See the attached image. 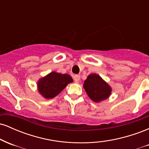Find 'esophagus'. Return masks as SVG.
Segmentation results:
<instances>
[{"mask_svg": "<svg viewBox=\"0 0 149 149\" xmlns=\"http://www.w3.org/2000/svg\"><path fill=\"white\" fill-rule=\"evenodd\" d=\"M80 78V76L79 75H75V76H73V80H74V81L76 82V83H78V82L79 81Z\"/></svg>", "mask_w": 149, "mask_h": 149, "instance_id": "34e87169", "label": "esophagus"}]
</instances>
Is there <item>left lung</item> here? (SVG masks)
Instances as JSON below:
<instances>
[{
    "label": "left lung",
    "instance_id": "obj_1",
    "mask_svg": "<svg viewBox=\"0 0 149 149\" xmlns=\"http://www.w3.org/2000/svg\"><path fill=\"white\" fill-rule=\"evenodd\" d=\"M87 94L92 101L100 102L106 100L111 92V88L97 74L89 75L83 85Z\"/></svg>",
    "mask_w": 149,
    "mask_h": 149
}]
</instances>
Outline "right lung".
Masks as SVG:
<instances>
[{
    "mask_svg": "<svg viewBox=\"0 0 149 149\" xmlns=\"http://www.w3.org/2000/svg\"><path fill=\"white\" fill-rule=\"evenodd\" d=\"M73 79L69 75L52 72L38 83L39 92L45 98L51 99L57 96Z\"/></svg>",
    "mask_w": 149,
    "mask_h": 149,
    "instance_id": "right-lung-1",
    "label": "right lung"
}]
</instances>
